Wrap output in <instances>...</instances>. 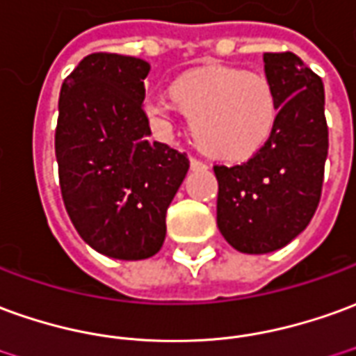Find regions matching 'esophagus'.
<instances>
[{
	"label": "esophagus",
	"mask_w": 356,
	"mask_h": 356,
	"mask_svg": "<svg viewBox=\"0 0 356 356\" xmlns=\"http://www.w3.org/2000/svg\"><path fill=\"white\" fill-rule=\"evenodd\" d=\"M191 170H206V163L196 160V158H191Z\"/></svg>",
	"instance_id": "esophagus-1"
}]
</instances>
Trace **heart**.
<instances>
[{
	"label": "heart",
	"mask_w": 356,
	"mask_h": 356,
	"mask_svg": "<svg viewBox=\"0 0 356 356\" xmlns=\"http://www.w3.org/2000/svg\"><path fill=\"white\" fill-rule=\"evenodd\" d=\"M173 108L191 119L195 146L210 160L241 163L272 140L280 123V98L273 83L243 67L208 65L188 69L170 84V100L144 102L152 123L168 127Z\"/></svg>",
	"instance_id": "obj_1"
}]
</instances>
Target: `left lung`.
<instances>
[{"label":"left lung","mask_w":356,"mask_h":356,"mask_svg":"<svg viewBox=\"0 0 356 356\" xmlns=\"http://www.w3.org/2000/svg\"><path fill=\"white\" fill-rule=\"evenodd\" d=\"M264 73L282 108L272 140L241 165L213 168L218 227L247 254L273 252L307 229L327 158L322 79L291 51L264 54Z\"/></svg>","instance_id":"obj_1"}]
</instances>
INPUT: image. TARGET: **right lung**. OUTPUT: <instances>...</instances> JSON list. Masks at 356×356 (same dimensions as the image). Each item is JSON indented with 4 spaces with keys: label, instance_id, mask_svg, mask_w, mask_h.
I'll use <instances>...</instances> for the list:
<instances>
[{
    "label": "right lung",
    "instance_id": "right-lung-1",
    "mask_svg": "<svg viewBox=\"0 0 356 356\" xmlns=\"http://www.w3.org/2000/svg\"><path fill=\"white\" fill-rule=\"evenodd\" d=\"M138 57L90 54L61 86L56 158L65 210L100 254L154 256L165 238V212L188 171L185 154L150 143Z\"/></svg>",
    "mask_w": 356,
    "mask_h": 356
}]
</instances>
